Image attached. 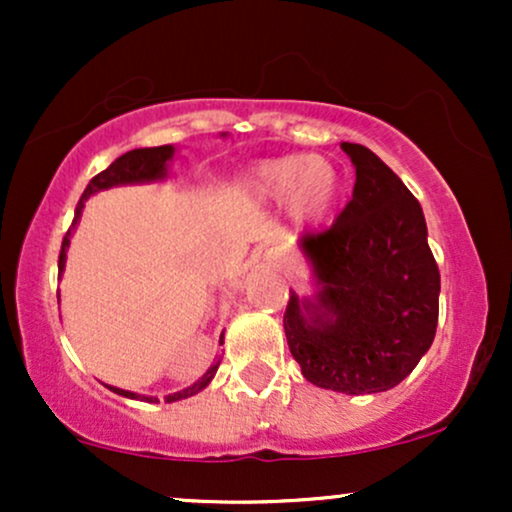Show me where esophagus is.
I'll use <instances>...</instances> for the list:
<instances>
[{
    "mask_svg": "<svg viewBox=\"0 0 512 512\" xmlns=\"http://www.w3.org/2000/svg\"><path fill=\"white\" fill-rule=\"evenodd\" d=\"M269 255H276V252H274V250H272V252H269Z\"/></svg>",
    "mask_w": 512,
    "mask_h": 512,
    "instance_id": "1",
    "label": "esophagus"
}]
</instances>
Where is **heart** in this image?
<instances>
[{
	"label": "heart",
	"instance_id": "obj_1",
	"mask_svg": "<svg viewBox=\"0 0 512 512\" xmlns=\"http://www.w3.org/2000/svg\"><path fill=\"white\" fill-rule=\"evenodd\" d=\"M248 190L262 202L289 199L293 219L301 223L322 221L339 195V173L325 158L281 156L269 158L248 175Z\"/></svg>",
	"mask_w": 512,
	"mask_h": 512
}]
</instances>
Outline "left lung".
Masks as SVG:
<instances>
[{
	"instance_id": "left-lung-1",
	"label": "left lung",
	"mask_w": 512,
	"mask_h": 512,
	"mask_svg": "<svg viewBox=\"0 0 512 512\" xmlns=\"http://www.w3.org/2000/svg\"><path fill=\"white\" fill-rule=\"evenodd\" d=\"M342 149L354 197L330 228L301 236L320 293L291 296L284 330L305 380L370 395L402 383L433 344L440 272L419 199L366 146Z\"/></svg>"
}]
</instances>
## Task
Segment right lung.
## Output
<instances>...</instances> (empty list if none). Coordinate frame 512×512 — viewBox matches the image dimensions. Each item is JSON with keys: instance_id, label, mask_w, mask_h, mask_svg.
<instances>
[{"instance_id": "right-lung-1", "label": "right lung", "mask_w": 512, "mask_h": 512, "mask_svg": "<svg viewBox=\"0 0 512 512\" xmlns=\"http://www.w3.org/2000/svg\"><path fill=\"white\" fill-rule=\"evenodd\" d=\"M170 156H173V146H154V149L127 151L125 156H120V158H117V161L110 163L108 168L101 170V173H98L96 178H91V182H88V185H86L84 195H81L79 204H76L72 228H74V223L79 221L81 209H84V202L93 195V192L105 190V187H113V185H127V182H149V180L163 178V175H166V163L170 161ZM72 228H69V231L64 233V240H62L60 272H62V267H64V248H67V245H69V236H72ZM216 368H219V366H211L207 370V375H204L202 380H197V383L192 385V387H187V390H180V392H175V395H168L166 402H178V399L197 395L199 390H204V387L211 383V378H214ZM110 390L117 392V395H122V397L139 399V395H134V392L117 390V387H110ZM142 399H146V402H158L156 397H142Z\"/></svg>"}]
</instances>
